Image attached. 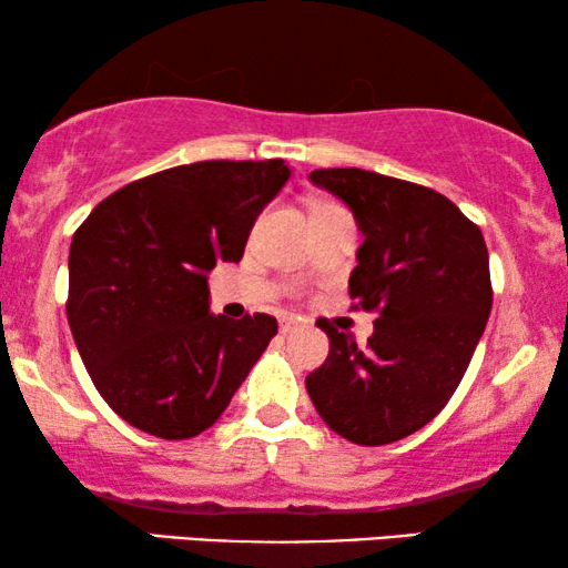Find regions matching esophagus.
<instances>
[{
	"mask_svg": "<svg viewBox=\"0 0 568 568\" xmlns=\"http://www.w3.org/2000/svg\"><path fill=\"white\" fill-rule=\"evenodd\" d=\"M302 328H307V321H305V317H297V315H284L282 321H278V331H282L284 336H290V333H294V331H302Z\"/></svg>",
	"mask_w": 568,
	"mask_h": 568,
	"instance_id": "esophagus-1",
	"label": "esophagus"
}]
</instances>
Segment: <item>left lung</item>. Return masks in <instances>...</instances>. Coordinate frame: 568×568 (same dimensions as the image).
Instances as JSON below:
<instances>
[{
	"instance_id": "8db88e82",
	"label": "left lung",
	"mask_w": 568,
	"mask_h": 568,
	"mask_svg": "<svg viewBox=\"0 0 568 568\" xmlns=\"http://www.w3.org/2000/svg\"><path fill=\"white\" fill-rule=\"evenodd\" d=\"M352 209L364 243L354 307L377 310L367 348L328 323L331 352L305 385L325 424L354 445H390L432 422L468 369L491 313L484 235L442 193L359 168L310 173Z\"/></svg>"
}]
</instances>
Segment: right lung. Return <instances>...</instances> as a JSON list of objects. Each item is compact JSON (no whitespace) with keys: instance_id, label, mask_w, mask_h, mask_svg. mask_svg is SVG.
Wrapping results in <instances>:
<instances>
[{"instance_id":"add662e5","label":"right lung","mask_w":568,"mask_h":568,"mask_svg":"<svg viewBox=\"0 0 568 568\" xmlns=\"http://www.w3.org/2000/svg\"><path fill=\"white\" fill-rule=\"evenodd\" d=\"M292 170L284 160H206L123 185L69 247L67 317L103 400L136 429H209L276 336L266 313H209L206 274L237 263Z\"/></svg>"}]
</instances>
